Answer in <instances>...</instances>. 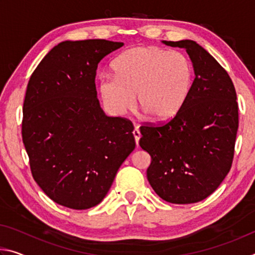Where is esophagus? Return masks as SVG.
Listing matches in <instances>:
<instances>
[{
	"label": "esophagus",
	"mask_w": 255,
	"mask_h": 255,
	"mask_svg": "<svg viewBox=\"0 0 255 255\" xmlns=\"http://www.w3.org/2000/svg\"><path fill=\"white\" fill-rule=\"evenodd\" d=\"M132 135L135 137V140H136V146L138 147V141H139V138H140V131L138 130V128H135L132 131Z\"/></svg>",
	"instance_id": "esophagus-1"
}]
</instances>
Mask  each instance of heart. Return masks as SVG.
<instances>
[{
    "mask_svg": "<svg viewBox=\"0 0 255 255\" xmlns=\"http://www.w3.org/2000/svg\"><path fill=\"white\" fill-rule=\"evenodd\" d=\"M115 73L99 80L106 106L117 115L130 111L136 103L155 122L174 118L190 96L193 68L187 56L157 46L125 50L111 64Z\"/></svg>",
    "mask_w": 255,
    "mask_h": 255,
    "instance_id": "b5f03b06",
    "label": "heart"
}]
</instances>
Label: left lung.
<instances>
[{"instance_id":"8db88e82","label":"left lung","mask_w":255,"mask_h":255,"mask_svg":"<svg viewBox=\"0 0 255 255\" xmlns=\"http://www.w3.org/2000/svg\"><path fill=\"white\" fill-rule=\"evenodd\" d=\"M187 50L195 80L182 109L163 125L140 127V147L152 158L147 180L171 204H195L210 196L231 170L239 106L230 75L193 40L163 41Z\"/></svg>"}]
</instances>
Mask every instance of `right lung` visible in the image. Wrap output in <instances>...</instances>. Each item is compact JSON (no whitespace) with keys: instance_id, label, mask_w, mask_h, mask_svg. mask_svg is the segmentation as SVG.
Segmentation results:
<instances>
[{"instance_id":"right-lung-1","label":"right lung","mask_w":255,"mask_h":255,"mask_svg":"<svg viewBox=\"0 0 255 255\" xmlns=\"http://www.w3.org/2000/svg\"><path fill=\"white\" fill-rule=\"evenodd\" d=\"M124 42L63 41L33 71L23 102L22 140L34 181L56 204L97 206L135 148L130 120L108 117L97 97L98 64Z\"/></svg>"}]
</instances>
